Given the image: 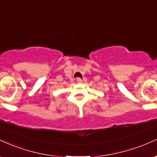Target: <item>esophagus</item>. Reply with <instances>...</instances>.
Listing matches in <instances>:
<instances>
[{"label": "esophagus", "instance_id": "esophagus-1", "mask_svg": "<svg viewBox=\"0 0 157 157\" xmlns=\"http://www.w3.org/2000/svg\"><path fill=\"white\" fill-rule=\"evenodd\" d=\"M77 82L78 84H80V83H82V79H80V77H78V78L77 79Z\"/></svg>", "mask_w": 157, "mask_h": 157}]
</instances>
